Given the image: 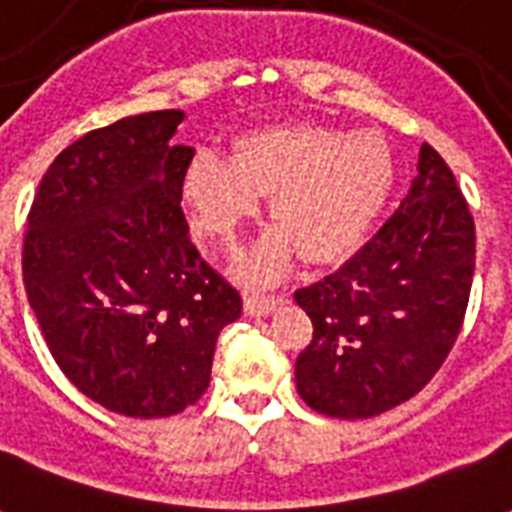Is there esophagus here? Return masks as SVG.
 <instances>
[{"instance_id": "34e87169", "label": "esophagus", "mask_w": 512, "mask_h": 512, "mask_svg": "<svg viewBox=\"0 0 512 512\" xmlns=\"http://www.w3.org/2000/svg\"><path fill=\"white\" fill-rule=\"evenodd\" d=\"M281 303V297L273 295H244V311L249 316H268L276 311V305Z\"/></svg>"}]
</instances>
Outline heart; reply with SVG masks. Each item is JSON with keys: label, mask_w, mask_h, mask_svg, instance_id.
Returning a JSON list of instances; mask_svg holds the SVG:
<instances>
[{"label": "heart", "mask_w": 512, "mask_h": 512, "mask_svg": "<svg viewBox=\"0 0 512 512\" xmlns=\"http://www.w3.org/2000/svg\"><path fill=\"white\" fill-rule=\"evenodd\" d=\"M396 185V159L374 130L287 122L241 132L231 159L201 151L185 167L183 196L193 236L233 249L260 215L276 228L239 263L244 281H273L300 255L305 265H337L380 220Z\"/></svg>", "instance_id": "1"}]
</instances>
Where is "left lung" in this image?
<instances>
[{
	"label": "left lung",
	"instance_id": "left-lung-1",
	"mask_svg": "<svg viewBox=\"0 0 512 512\" xmlns=\"http://www.w3.org/2000/svg\"><path fill=\"white\" fill-rule=\"evenodd\" d=\"M476 225L452 170L428 143L390 220L295 300L313 321L297 356L305 404L366 420L417 396L441 369L468 311Z\"/></svg>",
	"mask_w": 512,
	"mask_h": 512
}]
</instances>
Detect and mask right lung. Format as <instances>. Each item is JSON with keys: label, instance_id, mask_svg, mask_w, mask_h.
<instances>
[{"label": "right lung", "instance_id": "obj_1", "mask_svg": "<svg viewBox=\"0 0 512 512\" xmlns=\"http://www.w3.org/2000/svg\"><path fill=\"white\" fill-rule=\"evenodd\" d=\"M183 111H148L63 148L36 188L23 284L52 358L95 404L170 417L209 388L241 295L191 244L170 146Z\"/></svg>", "mask_w": 512, "mask_h": 512}]
</instances>
